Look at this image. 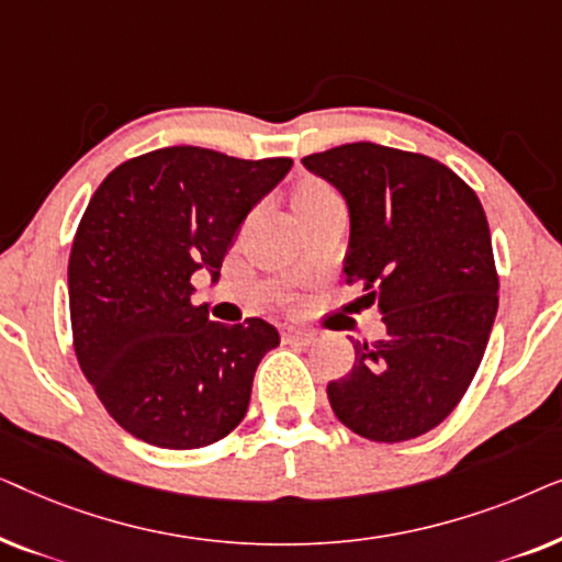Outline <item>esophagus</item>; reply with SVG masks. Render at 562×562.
I'll return each instance as SVG.
<instances>
[{"mask_svg":"<svg viewBox=\"0 0 562 562\" xmlns=\"http://www.w3.org/2000/svg\"><path fill=\"white\" fill-rule=\"evenodd\" d=\"M281 335H283V342L310 345L314 340V333H310V329H299V327H283Z\"/></svg>","mask_w":562,"mask_h":562,"instance_id":"34e87169","label":"esophagus"}]
</instances>
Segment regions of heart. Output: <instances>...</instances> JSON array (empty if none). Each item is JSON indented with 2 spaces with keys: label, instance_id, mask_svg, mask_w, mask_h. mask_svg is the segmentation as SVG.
Masks as SVG:
<instances>
[{
  "label": "heart",
  "instance_id": "heart-1",
  "mask_svg": "<svg viewBox=\"0 0 562 562\" xmlns=\"http://www.w3.org/2000/svg\"><path fill=\"white\" fill-rule=\"evenodd\" d=\"M333 196H335V191L329 189L327 183L314 181V179L302 181L294 191V210L299 212V210H304V206L319 204V202H325V199H333Z\"/></svg>",
  "mask_w": 562,
  "mask_h": 562
}]
</instances>
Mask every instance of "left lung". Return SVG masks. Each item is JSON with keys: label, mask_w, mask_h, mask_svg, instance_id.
Instances as JSON below:
<instances>
[{"label": "left lung", "mask_w": 562, "mask_h": 562, "mask_svg": "<svg viewBox=\"0 0 562 562\" xmlns=\"http://www.w3.org/2000/svg\"><path fill=\"white\" fill-rule=\"evenodd\" d=\"M350 210L345 281L379 304L386 337L352 342L356 363L327 383L333 412L373 442H404L448 419L479 371L498 310L481 199L440 160L379 143L304 158Z\"/></svg>", "instance_id": "obj_1"}]
</instances>
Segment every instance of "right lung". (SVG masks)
I'll use <instances>...</instances> for the list:
<instances>
[{"label":"right lung","mask_w":562,"mask_h":562,"mask_svg":"<svg viewBox=\"0 0 562 562\" xmlns=\"http://www.w3.org/2000/svg\"><path fill=\"white\" fill-rule=\"evenodd\" d=\"M291 158L243 160L173 145L120 164L99 183L68 258L74 350L110 417L137 440L194 450L240 425L273 325L212 322L199 268L220 279L248 212Z\"/></svg>","instance_id":"obj_1"}]
</instances>
